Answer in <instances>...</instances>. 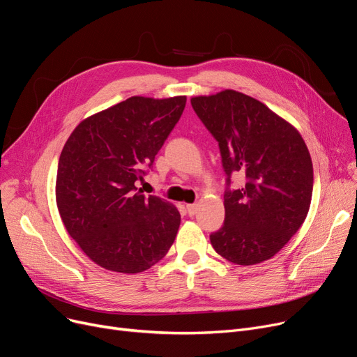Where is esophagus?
<instances>
[{"instance_id":"esophagus-1","label":"esophagus","mask_w":357,"mask_h":357,"mask_svg":"<svg viewBox=\"0 0 357 357\" xmlns=\"http://www.w3.org/2000/svg\"><path fill=\"white\" fill-rule=\"evenodd\" d=\"M197 208H198L197 204H188V206H187V211H188L190 215H194V214L197 213Z\"/></svg>"}]
</instances>
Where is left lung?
Masks as SVG:
<instances>
[{"label": "left lung", "mask_w": 357, "mask_h": 357, "mask_svg": "<svg viewBox=\"0 0 357 357\" xmlns=\"http://www.w3.org/2000/svg\"><path fill=\"white\" fill-rule=\"evenodd\" d=\"M219 142L223 169L245 176L225 192V223L210 235L214 251L238 266L274 257L303 225L314 188L311 154L299 131L264 103L236 90L191 98Z\"/></svg>", "instance_id": "1"}]
</instances>
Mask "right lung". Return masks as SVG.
I'll return each mask as SVG.
<instances>
[{
  "instance_id": "add662e5",
  "label": "right lung",
  "mask_w": 357,
  "mask_h": 357,
  "mask_svg": "<svg viewBox=\"0 0 357 357\" xmlns=\"http://www.w3.org/2000/svg\"><path fill=\"white\" fill-rule=\"evenodd\" d=\"M187 96H132L83 119L61 151L56 206L70 236L98 266L123 274L149 270L172 246L178 208L137 191L179 121Z\"/></svg>"
}]
</instances>
